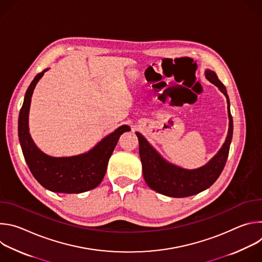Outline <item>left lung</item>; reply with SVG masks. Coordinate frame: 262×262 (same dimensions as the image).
<instances>
[{
    "label": "left lung",
    "instance_id": "8db88e82",
    "mask_svg": "<svg viewBox=\"0 0 262 262\" xmlns=\"http://www.w3.org/2000/svg\"><path fill=\"white\" fill-rule=\"evenodd\" d=\"M205 78L226 96L229 117V128L225 143L206 165L193 170L175 166L166 161L140 133H136L139 140V154L144 179L149 188L160 194L174 198L196 195L212 185L225 167L233 134V120L230 113L229 97L225 86L217 79L214 71L206 69Z\"/></svg>",
    "mask_w": 262,
    "mask_h": 262
}]
</instances>
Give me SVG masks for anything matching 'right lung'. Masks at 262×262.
<instances>
[{"instance_id": "obj_1", "label": "right lung", "mask_w": 262, "mask_h": 262, "mask_svg": "<svg viewBox=\"0 0 262 262\" xmlns=\"http://www.w3.org/2000/svg\"><path fill=\"white\" fill-rule=\"evenodd\" d=\"M46 69L38 73L30 84L18 116V139L28 167L43 188L63 194H79L95 189L104 177L108 160L120 136L129 132L128 125H121L104 137L91 150L79 156L55 158L46 155L37 147L29 133V111L36 84Z\"/></svg>"}]
</instances>
